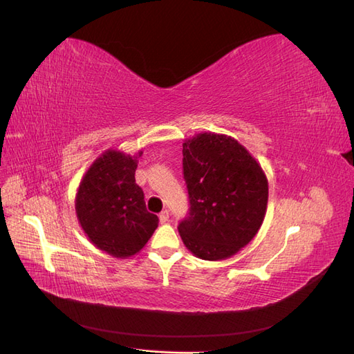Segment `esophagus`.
<instances>
[{
  "instance_id": "esophagus-1",
  "label": "esophagus",
  "mask_w": 354,
  "mask_h": 354,
  "mask_svg": "<svg viewBox=\"0 0 354 354\" xmlns=\"http://www.w3.org/2000/svg\"><path fill=\"white\" fill-rule=\"evenodd\" d=\"M158 216H160V223H161V224L167 223V221H169V211H166V209H165V211H161Z\"/></svg>"
}]
</instances>
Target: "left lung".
<instances>
[{
    "label": "left lung",
    "instance_id": "obj_1",
    "mask_svg": "<svg viewBox=\"0 0 354 354\" xmlns=\"http://www.w3.org/2000/svg\"><path fill=\"white\" fill-rule=\"evenodd\" d=\"M189 216L184 245L202 260H225L248 245L263 224L268 178L260 162L227 134L202 131L184 140Z\"/></svg>",
    "mask_w": 354,
    "mask_h": 354
}]
</instances>
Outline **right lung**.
Here are the masks:
<instances>
[{
	"label": "right lung",
	"instance_id": "add662e5",
	"mask_svg": "<svg viewBox=\"0 0 354 354\" xmlns=\"http://www.w3.org/2000/svg\"><path fill=\"white\" fill-rule=\"evenodd\" d=\"M138 153L106 149L80 179L75 198L77 221L94 247L116 259L139 254L158 225L136 184Z\"/></svg>",
	"mask_w": 354,
	"mask_h": 354
}]
</instances>
